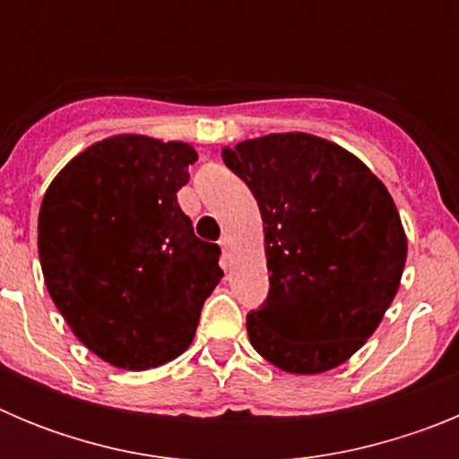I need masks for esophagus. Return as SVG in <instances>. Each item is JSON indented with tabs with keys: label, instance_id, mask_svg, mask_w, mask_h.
I'll return each instance as SVG.
<instances>
[{
	"label": "esophagus",
	"instance_id": "34e87169",
	"mask_svg": "<svg viewBox=\"0 0 459 459\" xmlns=\"http://www.w3.org/2000/svg\"><path fill=\"white\" fill-rule=\"evenodd\" d=\"M221 248H222V257H225V262H230V257H232V238L222 237Z\"/></svg>",
	"mask_w": 459,
	"mask_h": 459
}]
</instances>
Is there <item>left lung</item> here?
I'll return each instance as SVG.
<instances>
[{
    "label": "left lung",
    "mask_w": 459,
    "mask_h": 459,
    "mask_svg": "<svg viewBox=\"0 0 459 459\" xmlns=\"http://www.w3.org/2000/svg\"><path fill=\"white\" fill-rule=\"evenodd\" d=\"M264 222L269 296L248 315L259 356L291 375L351 359L403 280L407 234L363 160L310 133H271L222 149Z\"/></svg>",
    "instance_id": "8db88e82"
}]
</instances>
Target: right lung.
Returning a JSON list of instances; mask_svg holds the SVG:
<instances>
[{
  "label": "right lung",
  "mask_w": 459,
  "mask_h": 459,
  "mask_svg": "<svg viewBox=\"0 0 459 459\" xmlns=\"http://www.w3.org/2000/svg\"><path fill=\"white\" fill-rule=\"evenodd\" d=\"M197 152L186 142L105 137L71 158L39 211V257L75 338L121 370L184 354L222 271L177 193Z\"/></svg>",
  "instance_id": "1"
}]
</instances>
